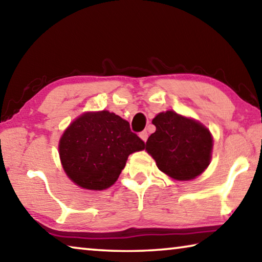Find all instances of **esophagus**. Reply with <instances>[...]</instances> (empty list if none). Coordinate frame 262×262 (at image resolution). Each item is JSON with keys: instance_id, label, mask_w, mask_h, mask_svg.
<instances>
[{"instance_id": "obj_1", "label": "esophagus", "mask_w": 262, "mask_h": 262, "mask_svg": "<svg viewBox=\"0 0 262 262\" xmlns=\"http://www.w3.org/2000/svg\"><path fill=\"white\" fill-rule=\"evenodd\" d=\"M140 137L142 140H143L144 142L148 140V132L147 130H143V132H141L140 133Z\"/></svg>"}]
</instances>
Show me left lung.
Returning <instances> with one entry per match:
<instances>
[{"instance_id": "1", "label": "left lung", "mask_w": 262, "mask_h": 262, "mask_svg": "<svg viewBox=\"0 0 262 262\" xmlns=\"http://www.w3.org/2000/svg\"><path fill=\"white\" fill-rule=\"evenodd\" d=\"M156 132L149 136L145 149L159 170L178 180L201 174L210 161L212 139L201 123L172 111L156 115Z\"/></svg>"}]
</instances>
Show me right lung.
I'll use <instances>...</instances> for the list:
<instances>
[{
    "instance_id": "1",
    "label": "right lung",
    "mask_w": 262,
    "mask_h": 262,
    "mask_svg": "<svg viewBox=\"0 0 262 262\" xmlns=\"http://www.w3.org/2000/svg\"><path fill=\"white\" fill-rule=\"evenodd\" d=\"M144 147L129 122L101 111L76 119L62 135L59 151L62 166L75 184L100 190L112 186L128 156Z\"/></svg>"
}]
</instances>
